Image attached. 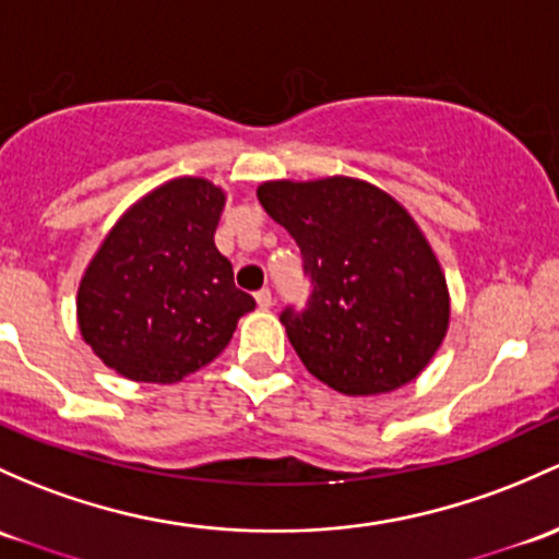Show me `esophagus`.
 <instances>
[{
    "label": "esophagus",
    "instance_id": "1",
    "mask_svg": "<svg viewBox=\"0 0 559 559\" xmlns=\"http://www.w3.org/2000/svg\"><path fill=\"white\" fill-rule=\"evenodd\" d=\"M254 297H257V305H260L262 310L273 308V292H270V289H260Z\"/></svg>",
    "mask_w": 559,
    "mask_h": 559
}]
</instances>
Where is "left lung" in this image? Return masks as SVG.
<instances>
[{"instance_id": "left-lung-1", "label": "left lung", "mask_w": 559, "mask_h": 559, "mask_svg": "<svg viewBox=\"0 0 559 559\" xmlns=\"http://www.w3.org/2000/svg\"><path fill=\"white\" fill-rule=\"evenodd\" d=\"M262 209L302 254L310 297L281 324L310 374L348 396L407 385L450 321L442 267L413 216L367 181H264Z\"/></svg>"}]
</instances>
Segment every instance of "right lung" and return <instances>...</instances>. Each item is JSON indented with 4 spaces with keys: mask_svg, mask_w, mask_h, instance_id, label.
Here are the masks:
<instances>
[{
    "mask_svg": "<svg viewBox=\"0 0 559 559\" xmlns=\"http://www.w3.org/2000/svg\"><path fill=\"white\" fill-rule=\"evenodd\" d=\"M225 192L174 179L122 214L87 264L78 295L82 340L136 383H179L214 361L254 297L214 243Z\"/></svg>",
    "mask_w": 559,
    "mask_h": 559,
    "instance_id": "add662e5",
    "label": "right lung"
}]
</instances>
